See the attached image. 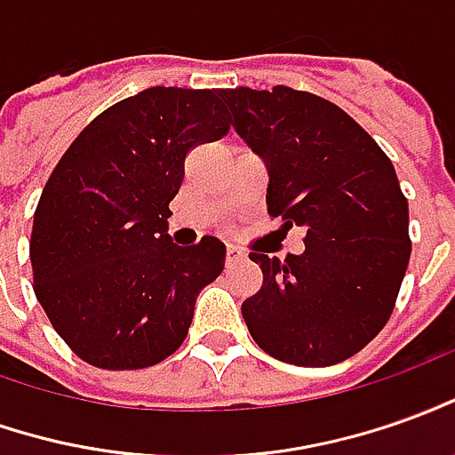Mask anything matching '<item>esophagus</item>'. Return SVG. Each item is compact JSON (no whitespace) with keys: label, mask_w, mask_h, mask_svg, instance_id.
I'll return each mask as SVG.
<instances>
[{"label":"esophagus","mask_w":455,"mask_h":455,"mask_svg":"<svg viewBox=\"0 0 455 455\" xmlns=\"http://www.w3.org/2000/svg\"><path fill=\"white\" fill-rule=\"evenodd\" d=\"M240 259H245V252H243L240 247L230 245L228 250H225V265H228V267L235 265V262H240Z\"/></svg>","instance_id":"esophagus-1"}]
</instances>
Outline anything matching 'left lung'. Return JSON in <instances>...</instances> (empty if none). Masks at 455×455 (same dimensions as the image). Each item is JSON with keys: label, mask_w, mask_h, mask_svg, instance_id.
<instances>
[{"label": "left lung", "mask_w": 455, "mask_h": 455, "mask_svg": "<svg viewBox=\"0 0 455 455\" xmlns=\"http://www.w3.org/2000/svg\"><path fill=\"white\" fill-rule=\"evenodd\" d=\"M233 126L265 158L267 212L305 228V252L250 259L262 287L243 317L262 352L294 366L349 359L389 322L411 258L409 203L389 156L364 128L322 96L220 91Z\"/></svg>", "instance_id": "1"}]
</instances>
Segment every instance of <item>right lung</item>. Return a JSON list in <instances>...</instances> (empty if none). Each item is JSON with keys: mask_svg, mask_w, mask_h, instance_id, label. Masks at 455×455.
<instances>
[{"mask_svg": "<svg viewBox=\"0 0 455 455\" xmlns=\"http://www.w3.org/2000/svg\"><path fill=\"white\" fill-rule=\"evenodd\" d=\"M230 131L220 91L153 86L99 114L66 148L34 212V294L86 364L128 371L186 341L225 245L168 237L186 156Z\"/></svg>", "mask_w": 455, "mask_h": 455, "instance_id": "1", "label": "right lung"}]
</instances>
